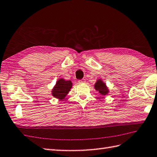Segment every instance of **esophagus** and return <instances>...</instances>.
<instances>
[{"mask_svg":"<svg viewBox=\"0 0 157 157\" xmlns=\"http://www.w3.org/2000/svg\"><path fill=\"white\" fill-rule=\"evenodd\" d=\"M78 82H79V84H82V83L85 82V80L84 79H81V80H79Z\"/></svg>","mask_w":157,"mask_h":157,"instance_id":"34e87169","label":"esophagus"}]
</instances>
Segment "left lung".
I'll return each instance as SVG.
<instances>
[{"label":"left lung","instance_id":"8db88e82","mask_svg":"<svg viewBox=\"0 0 157 157\" xmlns=\"http://www.w3.org/2000/svg\"><path fill=\"white\" fill-rule=\"evenodd\" d=\"M94 86L95 90L99 92V93L102 95H106L107 94H108L109 92L106 84L103 82V80H101V79H99L98 80H97Z\"/></svg>","mask_w":157,"mask_h":157}]
</instances>
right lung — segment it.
<instances>
[{
    "instance_id": "add662e5",
    "label": "right lung",
    "mask_w": 157,
    "mask_h": 157,
    "mask_svg": "<svg viewBox=\"0 0 157 157\" xmlns=\"http://www.w3.org/2000/svg\"><path fill=\"white\" fill-rule=\"evenodd\" d=\"M72 86V82L71 80H65L63 78H60L52 89V96L59 100L64 99L71 90Z\"/></svg>"
}]
</instances>
